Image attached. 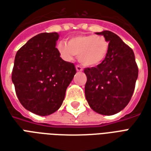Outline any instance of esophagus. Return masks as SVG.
<instances>
[{
  "label": "esophagus",
  "instance_id": "esophagus-1",
  "mask_svg": "<svg viewBox=\"0 0 151 151\" xmlns=\"http://www.w3.org/2000/svg\"><path fill=\"white\" fill-rule=\"evenodd\" d=\"M76 70H77V71H78V72H82V70H83V69H82V66L76 65Z\"/></svg>",
  "mask_w": 151,
  "mask_h": 151
}]
</instances>
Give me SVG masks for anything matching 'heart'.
<instances>
[{"mask_svg":"<svg viewBox=\"0 0 151 151\" xmlns=\"http://www.w3.org/2000/svg\"><path fill=\"white\" fill-rule=\"evenodd\" d=\"M57 49L63 58L72 60L78 56L79 62L88 67H95L104 62L109 51V43L103 35H81L71 38L68 43L60 42Z\"/></svg>","mask_w":151,"mask_h":151,"instance_id":"1","label":"heart"}]
</instances>
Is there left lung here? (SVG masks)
<instances>
[{
  "label": "left lung",
  "instance_id": "left-lung-1",
  "mask_svg": "<svg viewBox=\"0 0 151 151\" xmlns=\"http://www.w3.org/2000/svg\"><path fill=\"white\" fill-rule=\"evenodd\" d=\"M109 43L104 62L86 68V99L92 110L111 116L123 110L129 103L135 88L138 68L133 51L117 35L109 31L97 32Z\"/></svg>",
  "mask_w": 151,
  "mask_h": 151
}]
</instances>
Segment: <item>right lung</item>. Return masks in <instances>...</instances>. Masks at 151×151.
I'll use <instances>...</instances> for the list:
<instances>
[{
    "label": "right lung",
    "instance_id": "1",
    "mask_svg": "<svg viewBox=\"0 0 151 151\" xmlns=\"http://www.w3.org/2000/svg\"><path fill=\"white\" fill-rule=\"evenodd\" d=\"M56 32L35 35L15 56L12 82L21 104L39 116H48L62 104L74 77L73 63L61 59Z\"/></svg>",
    "mask_w": 151,
    "mask_h": 151
}]
</instances>
